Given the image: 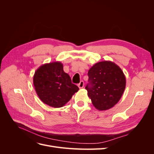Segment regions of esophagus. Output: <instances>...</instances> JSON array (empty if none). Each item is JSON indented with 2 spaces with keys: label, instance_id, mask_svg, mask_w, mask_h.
<instances>
[{
  "label": "esophagus",
  "instance_id": "1",
  "mask_svg": "<svg viewBox=\"0 0 154 154\" xmlns=\"http://www.w3.org/2000/svg\"><path fill=\"white\" fill-rule=\"evenodd\" d=\"M78 87L80 88H82L83 87V86H84V82H83V81H81L78 84Z\"/></svg>",
  "mask_w": 154,
  "mask_h": 154
}]
</instances>
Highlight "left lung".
Segmentation results:
<instances>
[{
    "instance_id": "8db88e82",
    "label": "left lung",
    "mask_w": 154,
    "mask_h": 154,
    "mask_svg": "<svg viewBox=\"0 0 154 154\" xmlns=\"http://www.w3.org/2000/svg\"><path fill=\"white\" fill-rule=\"evenodd\" d=\"M88 76L85 89L96 109L106 110L117 104L126 87L125 76L117 64L106 60L97 62L88 70Z\"/></svg>"
}]
</instances>
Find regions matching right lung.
<instances>
[{"label":"right lung","mask_w":154,"mask_h":154,"mask_svg":"<svg viewBox=\"0 0 154 154\" xmlns=\"http://www.w3.org/2000/svg\"><path fill=\"white\" fill-rule=\"evenodd\" d=\"M63 67L60 62L45 63L38 68L33 76L37 95L43 103L54 108L64 106L79 90Z\"/></svg>","instance_id":"1"}]
</instances>
